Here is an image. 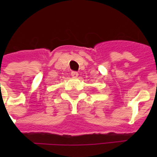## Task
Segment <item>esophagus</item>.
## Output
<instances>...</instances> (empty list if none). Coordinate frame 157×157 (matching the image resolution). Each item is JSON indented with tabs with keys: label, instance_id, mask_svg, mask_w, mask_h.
Segmentation results:
<instances>
[{
	"label": "esophagus",
	"instance_id": "34e87169",
	"mask_svg": "<svg viewBox=\"0 0 157 157\" xmlns=\"http://www.w3.org/2000/svg\"><path fill=\"white\" fill-rule=\"evenodd\" d=\"M71 76L73 78H77L78 75V74L77 71H71Z\"/></svg>",
	"mask_w": 157,
	"mask_h": 157
}]
</instances>
